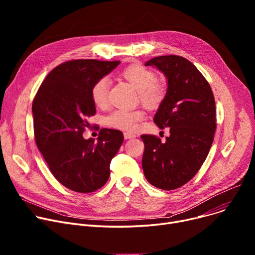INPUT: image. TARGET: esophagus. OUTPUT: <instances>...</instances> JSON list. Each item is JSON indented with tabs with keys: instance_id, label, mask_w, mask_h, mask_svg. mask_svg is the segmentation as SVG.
<instances>
[{
	"instance_id": "1",
	"label": "esophagus",
	"mask_w": 255,
	"mask_h": 255,
	"mask_svg": "<svg viewBox=\"0 0 255 255\" xmlns=\"http://www.w3.org/2000/svg\"><path fill=\"white\" fill-rule=\"evenodd\" d=\"M133 137H135L134 134H131V133H128V132L124 133V138L125 139H129V138H133Z\"/></svg>"
}]
</instances>
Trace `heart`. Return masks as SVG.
I'll list each match as a JSON object with an SVG mask.
<instances>
[{
	"label": "heart",
	"mask_w": 255,
	"mask_h": 255,
	"mask_svg": "<svg viewBox=\"0 0 255 255\" xmlns=\"http://www.w3.org/2000/svg\"><path fill=\"white\" fill-rule=\"evenodd\" d=\"M122 77L137 91L140 102L153 109L158 106L165 97V86L156 79V74L140 64H132L121 73ZM110 83L105 77L100 78L91 89V98L98 109H105L109 104ZM144 118L141 110H117L106 118L109 126L125 130L134 131L139 121Z\"/></svg>",
	"instance_id": "b5f03b06"
}]
</instances>
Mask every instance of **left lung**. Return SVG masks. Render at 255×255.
Segmentation results:
<instances>
[{"label": "left lung", "instance_id": "8db88e82", "mask_svg": "<svg viewBox=\"0 0 255 255\" xmlns=\"http://www.w3.org/2000/svg\"><path fill=\"white\" fill-rule=\"evenodd\" d=\"M167 78V91L154 117L160 128H169L164 142L142 134V169L150 184L173 190L188 183L209 154L216 130V105L204 75L180 56L156 57L145 63Z\"/></svg>", "mask_w": 255, "mask_h": 255}]
</instances>
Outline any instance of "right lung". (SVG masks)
Wrapping results in <instances>:
<instances>
[{
	"instance_id": "obj_1",
	"label": "right lung",
	"mask_w": 255,
	"mask_h": 255,
	"mask_svg": "<svg viewBox=\"0 0 255 255\" xmlns=\"http://www.w3.org/2000/svg\"><path fill=\"white\" fill-rule=\"evenodd\" d=\"M119 64L93 59L64 62L48 73L33 100L36 144L53 177L72 191L101 188L124 140L122 132L106 128L97 140L83 137L90 127L88 119L96 114L91 89Z\"/></svg>"
}]
</instances>
